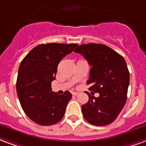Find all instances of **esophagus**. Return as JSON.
<instances>
[{
	"label": "esophagus",
	"mask_w": 146,
	"mask_h": 146,
	"mask_svg": "<svg viewBox=\"0 0 146 146\" xmlns=\"http://www.w3.org/2000/svg\"><path fill=\"white\" fill-rule=\"evenodd\" d=\"M72 94H73V96H76V95L79 94V93H77V92H73V93H72Z\"/></svg>",
	"instance_id": "34e87169"
}]
</instances>
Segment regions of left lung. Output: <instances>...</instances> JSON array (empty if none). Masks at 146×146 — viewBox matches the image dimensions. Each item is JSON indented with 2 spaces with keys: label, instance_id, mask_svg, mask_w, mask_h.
<instances>
[{
  "label": "left lung",
  "instance_id": "8db88e82",
  "mask_svg": "<svg viewBox=\"0 0 146 146\" xmlns=\"http://www.w3.org/2000/svg\"><path fill=\"white\" fill-rule=\"evenodd\" d=\"M74 52L81 54L91 66L89 90L100 94L95 98L87 92L89 100L81 107L84 118L97 126L109 125L117 118L127 100L130 77L125 59L103 44H84Z\"/></svg>",
  "mask_w": 146,
  "mask_h": 146
}]
</instances>
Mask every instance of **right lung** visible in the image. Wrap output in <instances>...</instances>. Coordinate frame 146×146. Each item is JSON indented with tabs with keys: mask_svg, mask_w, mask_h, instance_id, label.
I'll list each match as a JSON object with an SVG mask.
<instances>
[{
	"mask_svg": "<svg viewBox=\"0 0 146 146\" xmlns=\"http://www.w3.org/2000/svg\"><path fill=\"white\" fill-rule=\"evenodd\" d=\"M77 44L48 43L35 46L19 66L16 90L26 115L38 125L48 126L59 122L72 94L62 95L52 90L57 66L61 59L71 53Z\"/></svg>",
	"mask_w": 146,
	"mask_h": 146,
	"instance_id": "add662e5",
	"label": "right lung"
}]
</instances>
